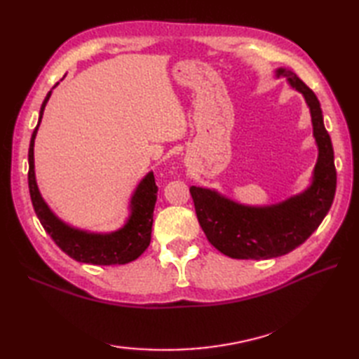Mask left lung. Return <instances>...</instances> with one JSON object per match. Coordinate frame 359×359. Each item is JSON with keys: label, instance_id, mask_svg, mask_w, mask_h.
Returning a JSON list of instances; mask_svg holds the SVG:
<instances>
[{"label": "left lung", "instance_id": "left-lung-1", "mask_svg": "<svg viewBox=\"0 0 359 359\" xmlns=\"http://www.w3.org/2000/svg\"><path fill=\"white\" fill-rule=\"evenodd\" d=\"M276 74L306 97L310 108L319 148L313 182L302 194L265 208L239 205L207 188H189L207 239L220 253L233 259H270L293 251L321 225L337 191L333 147L318 97L294 72L278 69Z\"/></svg>", "mask_w": 359, "mask_h": 359}]
</instances>
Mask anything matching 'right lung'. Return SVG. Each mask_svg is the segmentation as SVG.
Instances as JSON below:
<instances>
[{
	"mask_svg": "<svg viewBox=\"0 0 359 359\" xmlns=\"http://www.w3.org/2000/svg\"><path fill=\"white\" fill-rule=\"evenodd\" d=\"M49 97L50 90L41 104L40 118H38V125L34 129L29 144V193L38 219H40L46 233L50 234L53 242L75 261L93 265H121L135 261L151 242L152 212H154L158 189L154 174L149 172L137 187L131 199V216H129L126 225L118 231L111 234H93L75 230V228L63 224L44 203L40 191H38L34 171V142Z\"/></svg>",
	"mask_w": 359,
	"mask_h": 359,
	"instance_id": "obj_1",
	"label": "right lung"
}]
</instances>
